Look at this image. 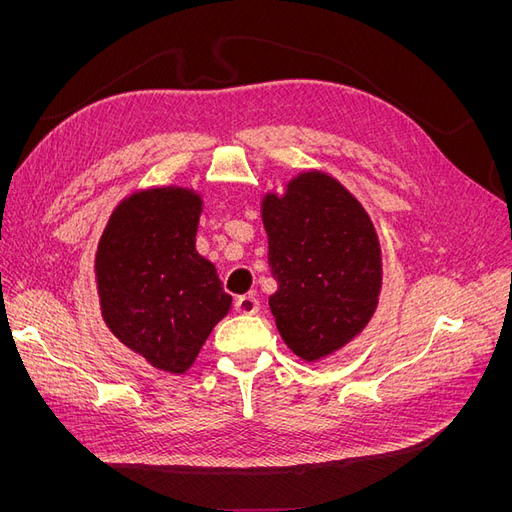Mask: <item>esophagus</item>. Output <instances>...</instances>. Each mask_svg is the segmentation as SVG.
<instances>
[{"mask_svg": "<svg viewBox=\"0 0 512 512\" xmlns=\"http://www.w3.org/2000/svg\"><path fill=\"white\" fill-rule=\"evenodd\" d=\"M235 309H237L239 314L252 316V314H258L260 301L254 297V294H243V297H239V299L235 301Z\"/></svg>", "mask_w": 512, "mask_h": 512, "instance_id": "1", "label": "esophagus"}]
</instances>
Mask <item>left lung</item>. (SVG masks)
Segmentation results:
<instances>
[{
    "mask_svg": "<svg viewBox=\"0 0 512 512\" xmlns=\"http://www.w3.org/2000/svg\"><path fill=\"white\" fill-rule=\"evenodd\" d=\"M269 297L286 346L312 363L344 348L371 320L382 288V256L367 211L320 170L294 177L284 196L262 198Z\"/></svg>",
    "mask_w": 512,
    "mask_h": 512,
    "instance_id": "8db88e82",
    "label": "left lung"
}]
</instances>
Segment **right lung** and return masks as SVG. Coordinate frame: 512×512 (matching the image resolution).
<instances>
[{
    "instance_id": "1",
    "label": "right lung",
    "mask_w": 512,
    "mask_h": 512,
    "mask_svg": "<svg viewBox=\"0 0 512 512\" xmlns=\"http://www.w3.org/2000/svg\"><path fill=\"white\" fill-rule=\"evenodd\" d=\"M203 198L151 188L121 200L96 254L102 318L156 369L183 374L230 309L213 262L196 252Z\"/></svg>"
}]
</instances>
